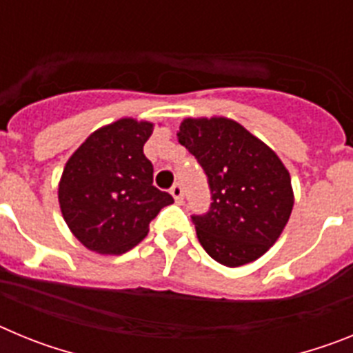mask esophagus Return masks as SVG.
<instances>
[{
    "instance_id": "obj_1",
    "label": "esophagus",
    "mask_w": 353,
    "mask_h": 353,
    "mask_svg": "<svg viewBox=\"0 0 353 353\" xmlns=\"http://www.w3.org/2000/svg\"><path fill=\"white\" fill-rule=\"evenodd\" d=\"M171 196L174 198V201L176 203H182V199H183V191H182V185L180 183H174L173 187H171Z\"/></svg>"
}]
</instances>
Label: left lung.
<instances>
[{"instance_id":"obj_1","label":"left lung","mask_w":353,"mask_h":353,"mask_svg":"<svg viewBox=\"0 0 353 353\" xmlns=\"http://www.w3.org/2000/svg\"><path fill=\"white\" fill-rule=\"evenodd\" d=\"M208 176L212 207L192 215L199 244L224 267L252 263L269 251L292 215L293 187L277 154L239 121L185 118L176 132Z\"/></svg>"}]
</instances>
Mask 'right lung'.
Here are the masks:
<instances>
[{"mask_svg": "<svg viewBox=\"0 0 353 353\" xmlns=\"http://www.w3.org/2000/svg\"><path fill=\"white\" fill-rule=\"evenodd\" d=\"M154 127L120 118L93 130L68 157L58 203L72 235L90 251L123 254L148 235L161 208L173 203L154 187V166L143 154Z\"/></svg>", "mask_w": 353, "mask_h": 353, "instance_id": "right-lung-1", "label": "right lung"}]
</instances>
